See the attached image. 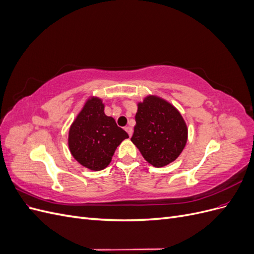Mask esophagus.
Here are the masks:
<instances>
[{"instance_id":"34e87169","label":"esophagus","mask_w":254,"mask_h":254,"mask_svg":"<svg viewBox=\"0 0 254 254\" xmlns=\"http://www.w3.org/2000/svg\"><path fill=\"white\" fill-rule=\"evenodd\" d=\"M125 130L127 131V133L129 134V136H131L132 135V128L131 127H125Z\"/></svg>"}]
</instances>
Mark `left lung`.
I'll return each instance as SVG.
<instances>
[{"label": "left lung", "mask_w": 254, "mask_h": 254, "mask_svg": "<svg viewBox=\"0 0 254 254\" xmlns=\"http://www.w3.org/2000/svg\"><path fill=\"white\" fill-rule=\"evenodd\" d=\"M132 143L155 167L170 164L179 157L188 140V128L179 111L157 96L137 105Z\"/></svg>", "instance_id": "left-lung-1"}]
</instances>
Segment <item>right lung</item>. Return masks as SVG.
I'll use <instances>...</instances> for the list:
<instances>
[{"label":"right lung","mask_w":254,"mask_h":254,"mask_svg":"<svg viewBox=\"0 0 254 254\" xmlns=\"http://www.w3.org/2000/svg\"><path fill=\"white\" fill-rule=\"evenodd\" d=\"M128 133L104 112L102 99L93 97L83 106L68 132L72 156L91 171H102Z\"/></svg>","instance_id":"1"}]
</instances>
